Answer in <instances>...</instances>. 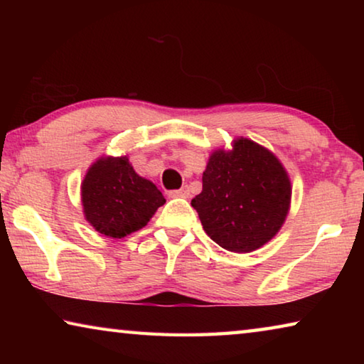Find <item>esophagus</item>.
I'll return each mask as SVG.
<instances>
[{
	"instance_id": "esophagus-1",
	"label": "esophagus",
	"mask_w": 364,
	"mask_h": 364,
	"mask_svg": "<svg viewBox=\"0 0 364 364\" xmlns=\"http://www.w3.org/2000/svg\"><path fill=\"white\" fill-rule=\"evenodd\" d=\"M168 196L170 197H183V199H188V197H189V189H188V186H183L181 189L170 191Z\"/></svg>"
}]
</instances>
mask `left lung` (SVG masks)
Listing matches in <instances>:
<instances>
[{"mask_svg":"<svg viewBox=\"0 0 364 364\" xmlns=\"http://www.w3.org/2000/svg\"><path fill=\"white\" fill-rule=\"evenodd\" d=\"M292 184L281 160L249 138L215 149L191 205L220 247L249 254L269 242L291 208Z\"/></svg>","mask_w":364,"mask_h":364,"instance_id":"obj_1","label":"left lung"}]
</instances>
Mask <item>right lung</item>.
Returning a JSON list of instances; mask_svg holds the SVG:
<instances>
[{"label": "right lung", "instance_id": "right-lung-1", "mask_svg": "<svg viewBox=\"0 0 364 364\" xmlns=\"http://www.w3.org/2000/svg\"><path fill=\"white\" fill-rule=\"evenodd\" d=\"M80 191L85 220L114 239L139 231L165 204L156 184L134 171L128 156H101L90 165Z\"/></svg>", "mask_w": 364, "mask_h": 364}]
</instances>
